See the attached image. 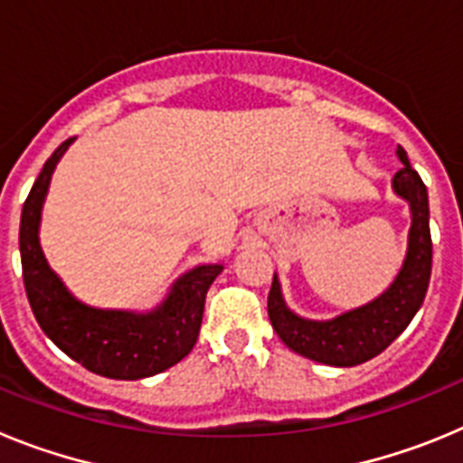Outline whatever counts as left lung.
Listing matches in <instances>:
<instances>
[{"mask_svg": "<svg viewBox=\"0 0 463 463\" xmlns=\"http://www.w3.org/2000/svg\"><path fill=\"white\" fill-rule=\"evenodd\" d=\"M403 169L392 178V187L411 206L408 250L399 276L371 304L338 315L334 320H306L288 308L278 276L269 292V320L280 341L301 357L329 366H357L369 362L411 325L424 301L431 278V232H429V194L420 174L408 162L406 150L396 148Z\"/></svg>", "mask_w": 463, "mask_h": 463, "instance_id": "left-lung-1", "label": "left lung"}]
</instances>
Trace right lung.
Segmentation results:
<instances>
[{"label": "right lung", "instance_id": "right-lung-1", "mask_svg": "<svg viewBox=\"0 0 463 463\" xmlns=\"http://www.w3.org/2000/svg\"><path fill=\"white\" fill-rule=\"evenodd\" d=\"M73 138L46 159L20 215V260L32 313L48 338L73 362L104 378L138 380L162 373L194 347L203 304L222 264H203L174 282L166 298L150 313L101 310L80 304L48 267L39 243L41 208L51 175Z\"/></svg>", "mask_w": 463, "mask_h": 463}]
</instances>
